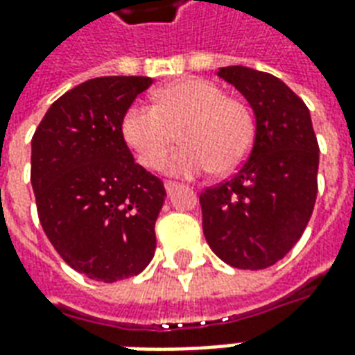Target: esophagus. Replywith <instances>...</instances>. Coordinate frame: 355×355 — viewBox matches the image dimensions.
Here are the masks:
<instances>
[{
	"instance_id": "esophagus-1",
	"label": "esophagus",
	"mask_w": 355,
	"mask_h": 355,
	"mask_svg": "<svg viewBox=\"0 0 355 355\" xmlns=\"http://www.w3.org/2000/svg\"><path fill=\"white\" fill-rule=\"evenodd\" d=\"M165 191H167V196H171V193H175L177 190H180L182 186L177 184V182H165Z\"/></svg>"
}]
</instances>
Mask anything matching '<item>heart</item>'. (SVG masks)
Masks as SVG:
<instances>
[{
  "label": "heart",
  "instance_id": "1",
  "mask_svg": "<svg viewBox=\"0 0 355 355\" xmlns=\"http://www.w3.org/2000/svg\"><path fill=\"white\" fill-rule=\"evenodd\" d=\"M122 137L137 162L156 169L177 143L184 148L164 164L171 177H198L207 171L227 175L239 169L254 144V118L239 99L205 78H180L154 94V105H131L122 118Z\"/></svg>",
  "mask_w": 355,
  "mask_h": 355
}]
</instances>
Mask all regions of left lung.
Returning a JSON list of instances; mask_svg holds the SVG:
<instances>
[{"label":"left lung","instance_id":"8db88e82","mask_svg":"<svg viewBox=\"0 0 355 355\" xmlns=\"http://www.w3.org/2000/svg\"><path fill=\"white\" fill-rule=\"evenodd\" d=\"M218 77L248 101L256 135L237 175L199 196L205 239L231 267L267 269L293 248L312 216L320 148L311 112L275 75L230 65Z\"/></svg>","mask_w":355,"mask_h":355}]
</instances>
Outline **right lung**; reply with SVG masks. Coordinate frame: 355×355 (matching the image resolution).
Returning <instances> with one entry per match:
<instances>
[{"label":"right lung","instance_id":"obj_1","mask_svg":"<svg viewBox=\"0 0 355 355\" xmlns=\"http://www.w3.org/2000/svg\"><path fill=\"white\" fill-rule=\"evenodd\" d=\"M148 77H99L51 105L31 139V186L46 237L99 282L135 277L156 250L164 182L135 164L122 118Z\"/></svg>","mask_w":355,"mask_h":355}]
</instances>
